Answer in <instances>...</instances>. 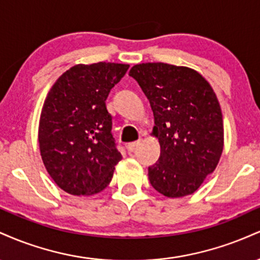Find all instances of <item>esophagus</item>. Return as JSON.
<instances>
[{
	"label": "esophagus",
	"instance_id": "1",
	"mask_svg": "<svg viewBox=\"0 0 260 260\" xmlns=\"http://www.w3.org/2000/svg\"><path fill=\"white\" fill-rule=\"evenodd\" d=\"M139 144H140V140H137V142H132V143H128L127 150L129 151V153H133V151L137 150V148H138Z\"/></svg>",
	"mask_w": 260,
	"mask_h": 260
}]
</instances>
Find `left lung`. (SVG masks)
I'll return each mask as SVG.
<instances>
[{"mask_svg":"<svg viewBox=\"0 0 260 260\" xmlns=\"http://www.w3.org/2000/svg\"><path fill=\"white\" fill-rule=\"evenodd\" d=\"M154 113L160 157L148 168L151 186L169 198L194 193L216 168L223 148L219 101L197 71L162 63L131 68Z\"/></svg>","mask_w":260,"mask_h":260,"instance_id":"left-lung-1","label":"left lung"}]
</instances>
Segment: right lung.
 <instances>
[{
    "mask_svg": "<svg viewBox=\"0 0 260 260\" xmlns=\"http://www.w3.org/2000/svg\"><path fill=\"white\" fill-rule=\"evenodd\" d=\"M128 68L110 62L73 66L45 99L39 123L41 159L55 183L70 194L101 192L122 159L106 99Z\"/></svg>",
    "mask_w": 260,
    "mask_h": 260,
    "instance_id": "add662e5",
    "label": "right lung"
}]
</instances>
